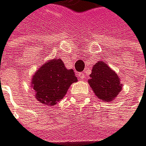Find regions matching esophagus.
Segmentation results:
<instances>
[{
	"instance_id": "1",
	"label": "esophagus",
	"mask_w": 146,
	"mask_h": 146,
	"mask_svg": "<svg viewBox=\"0 0 146 146\" xmlns=\"http://www.w3.org/2000/svg\"><path fill=\"white\" fill-rule=\"evenodd\" d=\"M78 77H79L81 80H85L86 79L85 74H84L83 72H80V74H78Z\"/></svg>"
}]
</instances>
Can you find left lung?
<instances>
[{
	"mask_svg": "<svg viewBox=\"0 0 146 146\" xmlns=\"http://www.w3.org/2000/svg\"><path fill=\"white\" fill-rule=\"evenodd\" d=\"M88 82L95 95L101 100L110 102L122 90L118 75L107 64L99 61L92 67Z\"/></svg>",
	"mask_w": 146,
	"mask_h": 146,
	"instance_id": "left-lung-1",
	"label": "left lung"
}]
</instances>
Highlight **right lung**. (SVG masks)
Wrapping results in <instances>:
<instances>
[{"instance_id": "1", "label": "right lung", "mask_w": 146, "mask_h": 146, "mask_svg": "<svg viewBox=\"0 0 146 146\" xmlns=\"http://www.w3.org/2000/svg\"><path fill=\"white\" fill-rule=\"evenodd\" d=\"M75 82L77 77L74 70L65 68L61 59H53L35 72L32 76L31 87L39 102L53 106L64 97L71 84Z\"/></svg>"}]
</instances>
